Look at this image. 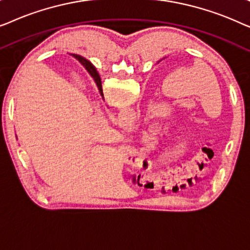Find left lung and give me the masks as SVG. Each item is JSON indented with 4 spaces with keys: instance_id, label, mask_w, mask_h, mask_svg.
<instances>
[{
    "instance_id": "1",
    "label": "left lung",
    "mask_w": 250,
    "mask_h": 250,
    "mask_svg": "<svg viewBox=\"0 0 250 250\" xmlns=\"http://www.w3.org/2000/svg\"><path fill=\"white\" fill-rule=\"evenodd\" d=\"M94 70H95V68H94ZM95 71H97V70H95Z\"/></svg>"
}]
</instances>
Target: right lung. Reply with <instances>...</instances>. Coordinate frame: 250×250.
Masks as SVG:
<instances>
[{
  "mask_svg": "<svg viewBox=\"0 0 250 250\" xmlns=\"http://www.w3.org/2000/svg\"><path fill=\"white\" fill-rule=\"evenodd\" d=\"M74 57L76 58V59H78V61H80V62L83 64V66L86 68V70L88 71V73L91 74V76L94 78V81H95V83H97V85H98V88H99V91H100V94L101 95H104V93H102V86H101V80H100V77H99V74L97 73V71L94 70V66L93 64H92L90 61L88 60H86L85 59V58H83V57H81V56H77V54H74Z\"/></svg>",
  "mask_w": 250,
  "mask_h": 250,
  "instance_id": "right-lung-1",
  "label": "right lung"
}]
</instances>
